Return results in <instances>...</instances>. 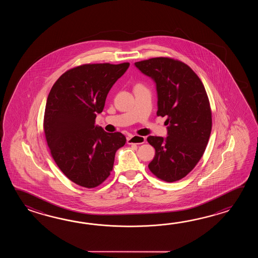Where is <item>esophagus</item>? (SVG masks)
I'll return each mask as SVG.
<instances>
[{"label":"esophagus","instance_id":"1","mask_svg":"<svg viewBox=\"0 0 258 258\" xmlns=\"http://www.w3.org/2000/svg\"><path fill=\"white\" fill-rule=\"evenodd\" d=\"M146 142V137H140V136H133V137H127V144L132 145V144H144Z\"/></svg>","mask_w":258,"mask_h":258}]
</instances>
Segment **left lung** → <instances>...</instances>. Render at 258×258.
I'll list each match as a JSON object with an SVG mask.
<instances>
[{"label":"left lung","mask_w":258,"mask_h":258,"mask_svg":"<svg viewBox=\"0 0 258 258\" xmlns=\"http://www.w3.org/2000/svg\"><path fill=\"white\" fill-rule=\"evenodd\" d=\"M156 83L157 115L166 117L168 137H148L156 153L148 168L167 182L179 181L202 158L209 142L212 116L203 83L189 66L168 57L135 62Z\"/></svg>","instance_id":"obj_1"}]
</instances>
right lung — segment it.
<instances>
[{
  "instance_id": "obj_1",
  "label": "right lung",
  "mask_w": 258,
  "mask_h": 258,
  "mask_svg": "<svg viewBox=\"0 0 258 258\" xmlns=\"http://www.w3.org/2000/svg\"><path fill=\"white\" fill-rule=\"evenodd\" d=\"M129 66H77L62 74L49 91L44 114L46 141L59 169L80 186L101 184L112 170L116 151L126 142L121 133L95 125V119Z\"/></svg>"
}]
</instances>
